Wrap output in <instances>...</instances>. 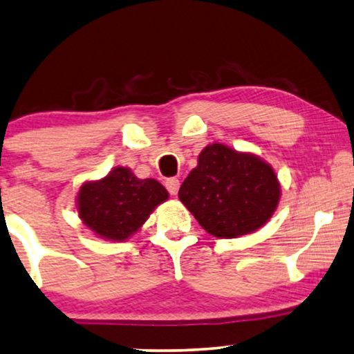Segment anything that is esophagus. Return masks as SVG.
I'll list each match as a JSON object with an SVG mask.
<instances>
[{
    "label": "esophagus",
    "instance_id": "1",
    "mask_svg": "<svg viewBox=\"0 0 354 354\" xmlns=\"http://www.w3.org/2000/svg\"><path fill=\"white\" fill-rule=\"evenodd\" d=\"M165 186L168 189V192L171 195H176L179 191V179L178 178H170L165 181Z\"/></svg>",
    "mask_w": 354,
    "mask_h": 354
}]
</instances>
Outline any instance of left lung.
Returning a JSON list of instances; mask_svg holds the SVG:
<instances>
[{
  "label": "left lung",
  "instance_id": "1",
  "mask_svg": "<svg viewBox=\"0 0 354 354\" xmlns=\"http://www.w3.org/2000/svg\"><path fill=\"white\" fill-rule=\"evenodd\" d=\"M178 197L209 235L239 239L270 221L281 186L270 163L259 156L213 143L198 154Z\"/></svg>",
  "mask_w": 354,
  "mask_h": 354
}]
</instances>
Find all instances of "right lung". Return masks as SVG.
<instances>
[{
    "label": "right lung",
    "instance_id": "right-lung-1",
    "mask_svg": "<svg viewBox=\"0 0 354 354\" xmlns=\"http://www.w3.org/2000/svg\"><path fill=\"white\" fill-rule=\"evenodd\" d=\"M165 200L168 192L159 181L140 179L130 168L114 167L102 179L82 184L76 207L82 224L100 239L125 241Z\"/></svg>",
    "mask_w": 354,
    "mask_h": 354
}]
</instances>
